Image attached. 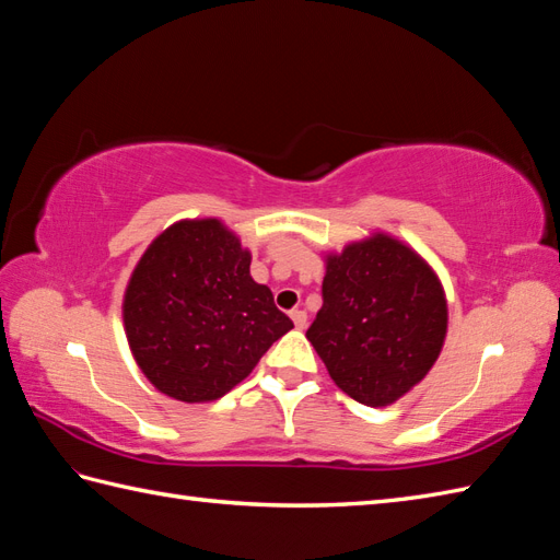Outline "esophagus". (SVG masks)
Wrapping results in <instances>:
<instances>
[{"mask_svg": "<svg viewBox=\"0 0 560 560\" xmlns=\"http://www.w3.org/2000/svg\"><path fill=\"white\" fill-rule=\"evenodd\" d=\"M291 319H293L295 329H305L307 327V313L305 311H293Z\"/></svg>", "mask_w": 560, "mask_h": 560, "instance_id": "1", "label": "esophagus"}]
</instances>
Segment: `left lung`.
<instances>
[{
  "label": "left lung",
  "instance_id": "8db88e82",
  "mask_svg": "<svg viewBox=\"0 0 560 560\" xmlns=\"http://www.w3.org/2000/svg\"><path fill=\"white\" fill-rule=\"evenodd\" d=\"M323 257V307L305 337L341 392L365 407H389L443 351V281L425 257L385 231Z\"/></svg>",
  "mask_w": 560,
  "mask_h": 560
}]
</instances>
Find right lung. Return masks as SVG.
<instances>
[{
	"mask_svg": "<svg viewBox=\"0 0 560 560\" xmlns=\"http://www.w3.org/2000/svg\"><path fill=\"white\" fill-rule=\"evenodd\" d=\"M253 253L221 219H180L139 257L122 323L139 371L165 397L221 399L293 329L249 277Z\"/></svg>",
	"mask_w": 560,
	"mask_h": 560,
	"instance_id": "add662e5",
	"label": "right lung"
}]
</instances>
